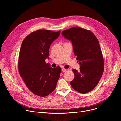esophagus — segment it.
<instances>
[{
	"label": "esophagus",
	"mask_w": 121,
	"mask_h": 121,
	"mask_svg": "<svg viewBox=\"0 0 121 121\" xmlns=\"http://www.w3.org/2000/svg\"><path fill=\"white\" fill-rule=\"evenodd\" d=\"M62 72H65V71H66V69L63 68L62 69Z\"/></svg>",
	"instance_id": "1"
}]
</instances>
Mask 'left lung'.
<instances>
[{
  "label": "left lung",
  "instance_id": "left-lung-1",
  "mask_svg": "<svg viewBox=\"0 0 121 121\" xmlns=\"http://www.w3.org/2000/svg\"><path fill=\"white\" fill-rule=\"evenodd\" d=\"M62 35L72 42L74 53L79 61L80 70L73 69L75 75L70 84L81 93L93 90L99 81L104 63L99 41L91 31L79 27L63 30Z\"/></svg>",
  "mask_w": 121,
  "mask_h": 121
}]
</instances>
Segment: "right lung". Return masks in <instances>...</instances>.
Masks as SVG:
<instances>
[{
  "label": "right lung",
  "instance_id": "add662e5",
  "mask_svg": "<svg viewBox=\"0 0 121 121\" xmlns=\"http://www.w3.org/2000/svg\"><path fill=\"white\" fill-rule=\"evenodd\" d=\"M60 32L38 30L30 33L22 43L18 62L19 73L27 87L38 96L45 97L52 92L59 78L61 67H51L45 60L49 58L50 45Z\"/></svg>",
  "mask_w": 121,
  "mask_h": 121
}]
</instances>
